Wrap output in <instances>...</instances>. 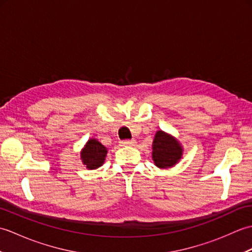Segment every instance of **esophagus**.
Segmentation results:
<instances>
[{
    "label": "esophagus",
    "instance_id": "esophagus-1",
    "mask_svg": "<svg viewBox=\"0 0 252 252\" xmlns=\"http://www.w3.org/2000/svg\"><path fill=\"white\" fill-rule=\"evenodd\" d=\"M121 146H134L136 144L135 140H126V141H122L121 143Z\"/></svg>",
    "mask_w": 252,
    "mask_h": 252
}]
</instances>
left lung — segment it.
Listing matches in <instances>:
<instances>
[{"label":"left lung","instance_id":"left-lung-1","mask_svg":"<svg viewBox=\"0 0 252 252\" xmlns=\"http://www.w3.org/2000/svg\"><path fill=\"white\" fill-rule=\"evenodd\" d=\"M183 155L182 145L172 135L157 131L153 142V160L160 169L173 167Z\"/></svg>","mask_w":252,"mask_h":252}]
</instances>
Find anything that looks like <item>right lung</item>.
<instances>
[{
  "label": "right lung",
  "mask_w": 252,
  "mask_h": 252,
  "mask_svg": "<svg viewBox=\"0 0 252 252\" xmlns=\"http://www.w3.org/2000/svg\"><path fill=\"white\" fill-rule=\"evenodd\" d=\"M107 148L101 145L95 138H91L85 144V146L81 151V160L84 165L90 170H94L99 168L101 164L104 163L106 155H107Z\"/></svg>",
  "instance_id": "right-lung-1"
}]
</instances>
